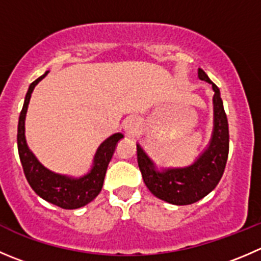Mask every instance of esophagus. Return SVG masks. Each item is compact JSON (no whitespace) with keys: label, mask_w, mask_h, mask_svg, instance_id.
I'll use <instances>...</instances> for the list:
<instances>
[{"label":"esophagus","mask_w":261,"mask_h":261,"mask_svg":"<svg viewBox=\"0 0 261 261\" xmlns=\"http://www.w3.org/2000/svg\"><path fill=\"white\" fill-rule=\"evenodd\" d=\"M123 128H125L127 135L136 134L139 131V128H140V121H139L138 117H128L125 121V123H123Z\"/></svg>","instance_id":"34e87169"}]
</instances>
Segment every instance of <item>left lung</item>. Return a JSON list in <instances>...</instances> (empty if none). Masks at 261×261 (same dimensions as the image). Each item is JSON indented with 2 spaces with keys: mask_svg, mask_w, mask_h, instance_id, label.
Instances as JSON below:
<instances>
[{
  "mask_svg": "<svg viewBox=\"0 0 261 261\" xmlns=\"http://www.w3.org/2000/svg\"><path fill=\"white\" fill-rule=\"evenodd\" d=\"M200 80L212 84L214 90V127L209 145L199 158L184 168H164L158 171L154 162L136 144L138 164L149 191L161 200L174 205H189L205 198L213 191L223 176L229 150L228 121L218 87L208 75L198 70Z\"/></svg>",
  "mask_w": 261,
  "mask_h": 261,
  "instance_id": "obj_1",
  "label": "left lung"
}]
</instances>
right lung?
Here are the masks:
<instances>
[{
    "label": "right lung",
    "mask_w": 261,
    "mask_h": 261,
    "mask_svg": "<svg viewBox=\"0 0 261 261\" xmlns=\"http://www.w3.org/2000/svg\"><path fill=\"white\" fill-rule=\"evenodd\" d=\"M47 74L48 71H45V74L33 82L25 95L24 106L20 112L19 125H17V150H19L25 177L35 194L39 195L40 198L48 203L62 209H77L94 200L100 192L108 163L115 153L116 145L123 138V135L120 133L113 134L107 140L103 141L95 153L92 169L79 178L55 173L45 168L28 148L25 140V116L35 85Z\"/></svg>",
    "instance_id": "obj_1"
}]
</instances>
